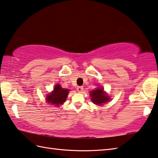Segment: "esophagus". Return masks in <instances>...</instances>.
I'll list each match as a JSON object with an SVG mask.
<instances>
[{"mask_svg": "<svg viewBox=\"0 0 158 158\" xmlns=\"http://www.w3.org/2000/svg\"><path fill=\"white\" fill-rule=\"evenodd\" d=\"M77 92H79V93H81L83 92V87L79 86V87H77Z\"/></svg>", "mask_w": 158, "mask_h": 158, "instance_id": "obj_1", "label": "esophagus"}]
</instances>
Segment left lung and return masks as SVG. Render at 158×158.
<instances>
[{"label": "left lung", "mask_w": 158, "mask_h": 158, "mask_svg": "<svg viewBox=\"0 0 158 158\" xmlns=\"http://www.w3.org/2000/svg\"><path fill=\"white\" fill-rule=\"evenodd\" d=\"M89 96H91V100L97 105H102L110 100V97L104 91V88H98L93 91L90 92Z\"/></svg>", "instance_id": "obj_1"}]
</instances>
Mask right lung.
<instances>
[{"label":"right lung","instance_id":"add662e5","mask_svg":"<svg viewBox=\"0 0 158 158\" xmlns=\"http://www.w3.org/2000/svg\"><path fill=\"white\" fill-rule=\"evenodd\" d=\"M69 92V89H64L61 85L57 84L54 86L53 91L46 96L47 102L52 104L56 107L59 106L66 101Z\"/></svg>","mask_w":158,"mask_h":158}]
</instances>
